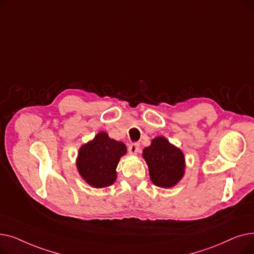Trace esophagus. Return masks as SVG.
I'll return each instance as SVG.
<instances>
[{
  "label": "esophagus",
  "instance_id": "esophagus-1",
  "mask_svg": "<svg viewBox=\"0 0 254 254\" xmlns=\"http://www.w3.org/2000/svg\"><path fill=\"white\" fill-rule=\"evenodd\" d=\"M140 150V145L139 143H131L128 146V151L130 154H137Z\"/></svg>",
  "mask_w": 254,
  "mask_h": 254
}]
</instances>
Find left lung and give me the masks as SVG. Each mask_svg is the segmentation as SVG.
<instances>
[{
  "mask_svg": "<svg viewBox=\"0 0 254 254\" xmlns=\"http://www.w3.org/2000/svg\"><path fill=\"white\" fill-rule=\"evenodd\" d=\"M142 155L147 163L152 183L158 188H173L182 179L185 170L184 154L165 137L154 138L150 146L144 148Z\"/></svg>",
  "mask_w": 254,
  "mask_h": 254,
  "instance_id": "left-lung-1",
  "label": "left lung"
}]
</instances>
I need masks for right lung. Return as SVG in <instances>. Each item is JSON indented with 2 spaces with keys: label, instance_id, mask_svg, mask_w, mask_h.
<instances>
[{
  "label": "right lung",
  "instance_id": "obj_1",
  "mask_svg": "<svg viewBox=\"0 0 254 254\" xmlns=\"http://www.w3.org/2000/svg\"><path fill=\"white\" fill-rule=\"evenodd\" d=\"M126 153L127 147L123 142L111 139L107 132L101 131L80 147L76 162L79 174L92 188L110 186L117 178L119 159Z\"/></svg>",
  "mask_w": 254,
  "mask_h": 254
}]
</instances>
